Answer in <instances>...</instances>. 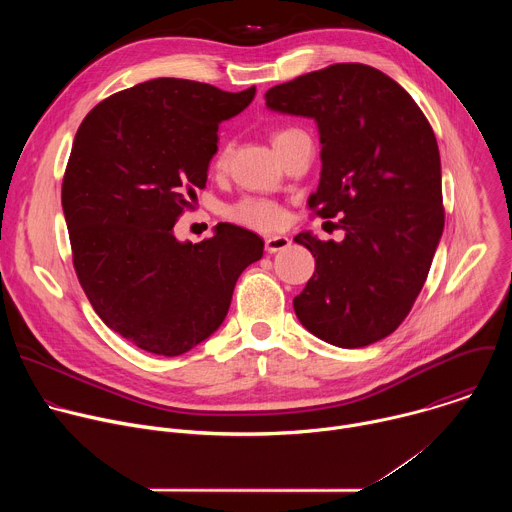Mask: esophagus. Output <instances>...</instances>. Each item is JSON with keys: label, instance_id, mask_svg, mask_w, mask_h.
<instances>
[{"label": "esophagus", "instance_id": "obj_1", "mask_svg": "<svg viewBox=\"0 0 512 512\" xmlns=\"http://www.w3.org/2000/svg\"><path fill=\"white\" fill-rule=\"evenodd\" d=\"M291 245V241L287 239V237H267L265 239V251L267 253H277V251H283V249H287Z\"/></svg>", "mask_w": 512, "mask_h": 512}]
</instances>
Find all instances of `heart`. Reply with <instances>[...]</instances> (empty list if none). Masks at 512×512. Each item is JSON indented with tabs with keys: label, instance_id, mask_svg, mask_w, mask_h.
<instances>
[{
	"label": "heart",
	"instance_id": "b5f03b06",
	"mask_svg": "<svg viewBox=\"0 0 512 512\" xmlns=\"http://www.w3.org/2000/svg\"><path fill=\"white\" fill-rule=\"evenodd\" d=\"M300 129L296 127H281L271 135V141L275 145V150H279L281 145L294 135ZM229 160V148H223L221 152L216 154L214 158V168L223 170L225 164ZM225 216L229 221L249 227V229H257V231H275L279 227H283L285 223V212L283 208L269 198H259V196H245L233 204H229L225 208Z\"/></svg>",
	"mask_w": 512,
	"mask_h": 512
}]
</instances>
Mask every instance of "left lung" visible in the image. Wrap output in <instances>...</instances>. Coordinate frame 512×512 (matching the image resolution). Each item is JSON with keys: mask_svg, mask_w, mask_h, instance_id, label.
Segmentation results:
<instances>
[{"mask_svg": "<svg viewBox=\"0 0 512 512\" xmlns=\"http://www.w3.org/2000/svg\"><path fill=\"white\" fill-rule=\"evenodd\" d=\"M267 107L312 117L322 178L308 206L338 218L340 243L300 233L316 271L294 310L318 338L369 346L399 328L427 279L444 233L442 164L433 129L385 72L338 62L265 93Z\"/></svg>", "mask_w": 512, "mask_h": 512, "instance_id": "8db88e82", "label": "left lung"}]
</instances>
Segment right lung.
<instances>
[{"label": "right lung", "instance_id": "obj_1", "mask_svg": "<svg viewBox=\"0 0 512 512\" xmlns=\"http://www.w3.org/2000/svg\"><path fill=\"white\" fill-rule=\"evenodd\" d=\"M253 97L154 79L95 105L75 135L62 178L72 265L99 318L141 350L178 356L208 338L263 255L255 233L229 223L196 245L174 237L206 188L218 123Z\"/></svg>", "mask_w": 512, "mask_h": 512}]
</instances>
